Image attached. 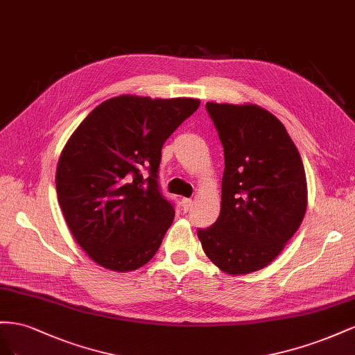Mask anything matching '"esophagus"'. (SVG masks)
<instances>
[{
	"label": "esophagus",
	"mask_w": 355,
	"mask_h": 355,
	"mask_svg": "<svg viewBox=\"0 0 355 355\" xmlns=\"http://www.w3.org/2000/svg\"><path fill=\"white\" fill-rule=\"evenodd\" d=\"M191 205H193V200L191 199H189V198L181 199V207H183L184 211H189L191 208Z\"/></svg>",
	"instance_id": "esophagus-1"
}]
</instances>
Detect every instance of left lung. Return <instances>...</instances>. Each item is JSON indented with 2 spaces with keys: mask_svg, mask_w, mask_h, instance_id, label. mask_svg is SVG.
I'll return each instance as SVG.
<instances>
[{
  "mask_svg": "<svg viewBox=\"0 0 355 355\" xmlns=\"http://www.w3.org/2000/svg\"><path fill=\"white\" fill-rule=\"evenodd\" d=\"M225 150L217 221L199 229L208 259L229 275L266 268L308 207L305 168L284 125L256 104L207 103Z\"/></svg>",
  "mask_w": 355,
  "mask_h": 355,
  "instance_id": "1",
  "label": "left lung"
}]
</instances>
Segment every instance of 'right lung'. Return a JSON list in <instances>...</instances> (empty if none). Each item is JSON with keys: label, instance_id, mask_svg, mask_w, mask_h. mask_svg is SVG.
I'll return each instance as SVG.
<instances>
[{"label": "right lung", "instance_id": "1", "mask_svg": "<svg viewBox=\"0 0 355 355\" xmlns=\"http://www.w3.org/2000/svg\"><path fill=\"white\" fill-rule=\"evenodd\" d=\"M199 104L114 96L67 141L56 168L58 200L71 234L99 266L129 272L156 254L175 216L157 186L160 151Z\"/></svg>", "mask_w": 355, "mask_h": 355}]
</instances>
